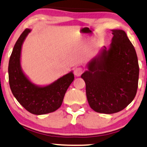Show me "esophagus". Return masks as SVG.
Segmentation results:
<instances>
[{
	"mask_svg": "<svg viewBox=\"0 0 147 147\" xmlns=\"http://www.w3.org/2000/svg\"><path fill=\"white\" fill-rule=\"evenodd\" d=\"M82 73H83V69H82V67H76V68L74 70V74H75V76H81Z\"/></svg>",
	"mask_w": 147,
	"mask_h": 147,
	"instance_id": "1",
	"label": "esophagus"
}]
</instances>
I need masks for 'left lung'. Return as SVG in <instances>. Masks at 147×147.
Here are the masks:
<instances>
[{
	"label": "left lung",
	"mask_w": 147,
	"mask_h": 147,
	"mask_svg": "<svg viewBox=\"0 0 147 147\" xmlns=\"http://www.w3.org/2000/svg\"><path fill=\"white\" fill-rule=\"evenodd\" d=\"M105 46L87 64L81 77L86 84L88 104L95 112L114 114L123 110L135 97L139 65L136 51L123 30H112Z\"/></svg>",
	"instance_id": "8db88e82"
}]
</instances>
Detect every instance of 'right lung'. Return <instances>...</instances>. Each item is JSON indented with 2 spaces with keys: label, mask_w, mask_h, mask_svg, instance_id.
I'll return each instance as SVG.
<instances>
[{
  "label": "right lung",
  "mask_w": 147,
  "mask_h": 147,
  "mask_svg": "<svg viewBox=\"0 0 147 147\" xmlns=\"http://www.w3.org/2000/svg\"><path fill=\"white\" fill-rule=\"evenodd\" d=\"M30 31V29H26L14 45L8 65L9 83L12 94L21 105L31 114L41 115L54 112L61 107L75 77L71 71L47 86H38L29 80L22 70L21 52Z\"/></svg>",
  "instance_id": "1"
}]
</instances>
